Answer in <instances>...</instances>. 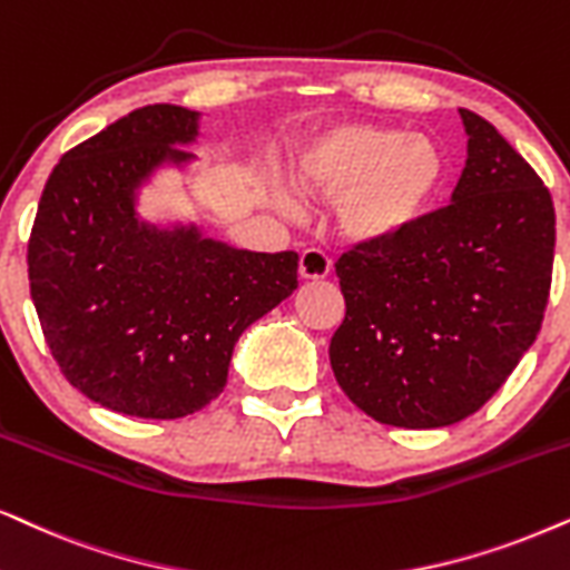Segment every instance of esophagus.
Instances as JSON below:
<instances>
[{"instance_id":"obj_1","label":"esophagus","mask_w":570,"mask_h":570,"mask_svg":"<svg viewBox=\"0 0 570 570\" xmlns=\"http://www.w3.org/2000/svg\"><path fill=\"white\" fill-rule=\"evenodd\" d=\"M330 269H332V264H330V258L324 256V250L308 248L301 254L298 275L303 279H324L330 275Z\"/></svg>"}]
</instances>
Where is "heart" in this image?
<instances>
[{"instance_id":"b5f03b06","label":"heart","mask_w":570,"mask_h":570,"mask_svg":"<svg viewBox=\"0 0 570 570\" xmlns=\"http://www.w3.org/2000/svg\"><path fill=\"white\" fill-rule=\"evenodd\" d=\"M308 194L340 202V230L358 246H393L434 212L448 157L432 138L368 122L324 130L298 161Z\"/></svg>"}]
</instances>
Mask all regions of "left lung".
<instances>
[{
	"mask_svg": "<svg viewBox=\"0 0 570 570\" xmlns=\"http://www.w3.org/2000/svg\"><path fill=\"white\" fill-rule=\"evenodd\" d=\"M461 117L469 157L453 204L393 246H356L335 264L345 320L330 364L380 424L434 430L482 409L537 340L550 298V190L492 122Z\"/></svg>",
	"mask_w": 570,
	"mask_h": 570,
	"instance_id": "left-lung-1",
	"label": "left lung"
}]
</instances>
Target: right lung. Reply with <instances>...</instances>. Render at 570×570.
<instances>
[{
	"label": "right lung",
	"mask_w": 570,
	"mask_h": 570,
	"mask_svg": "<svg viewBox=\"0 0 570 570\" xmlns=\"http://www.w3.org/2000/svg\"><path fill=\"white\" fill-rule=\"evenodd\" d=\"M198 115L151 105L107 125L59 159L28 238V279L43 340L72 387L109 411L183 419L227 384L233 348L298 287V254H254L196 227L154 230L136 188Z\"/></svg>",
	"instance_id": "obj_1"
}]
</instances>
